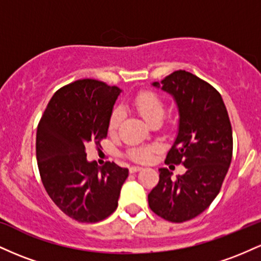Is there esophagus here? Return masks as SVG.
I'll return each mask as SVG.
<instances>
[{"label": "esophagus", "mask_w": 261, "mask_h": 261, "mask_svg": "<svg viewBox=\"0 0 261 261\" xmlns=\"http://www.w3.org/2000/svg\"><path fill=\"white\" fill-rule=\"evenodd\" d=\"M141 169H142V167H140V166H131L130 167V172L131 173L139 172V170H141Z\"/></svg>", "instance_id": "obj_1"}]
</instances>
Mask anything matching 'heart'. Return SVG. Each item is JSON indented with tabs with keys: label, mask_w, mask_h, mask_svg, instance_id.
<instances>
[{
	"label": "heart",
	"mask_w": 261,
	"mask_h": 261,
	"mask_svg": "<svg viewBox=\"0 0 261 261\" xmlns=\"http://www.w3.org/2000/svg\"><path fill=\"white\" fill-rule=\"evenodd\" d=\"M131 106L135 108L137 113L149 124L154 121H161L164 115V103L157 93L152 91H141L131 99ZM122 113L120 109H115L112 113L108 122V131L109 134H115L120 125ZM153 147L151 146H136L128 149V155L134 161L148 162L151 160Z\"/></svg>",
	"instance_id": "heart-1"
}]
</instances>
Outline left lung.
<instances>
[{
  "label": "left lung",
  "instance_id": "left-lung-1",
  "mask_svg": "<svg viewBox=\"0 0 261 261\" xmlns=\"http://www.w3.org/2000/svg\"><path fill=\"white\" fill-rule=\"evenodd\" d=\"M162 89L174 97L180 116L166 164H182L187 172L173 179L168 168H161L148 205L157 216L181 223L199 216L220 193L232 161V126L220 93L195 74L174 71Z\"/></svg>",
  "mask_w": 261,
  "mask_h": 261
}]
</instances>
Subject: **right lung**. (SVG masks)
I'll use <instances>...</instances> for the list:
<instances>
[{
	"mask_svg": "<svg viewBox=\"0 0 261 261\" xmlns=\"http://www.w3.org/2000/svg\"><path fill=\"white\" fill-rule=\"evenodd\" d=\"M120 88L97 80L74 81L56 91L37 131V160L41 181L68 217L93 223L118 207L128 169L114 162L99 167L87 161V143L100 146Z\"/></svg>",
	"mask_w": 261,
	"mask_h": 261,
	"instance_id": "right-lung-1",
	"label": "right lung"
}]
</instances>
